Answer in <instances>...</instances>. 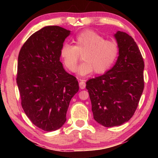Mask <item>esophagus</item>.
Returning a JSON list of instances; mask_svg holds the SVG:
<instances>
[{
  "instance_id": "1",
  "label": "esophagus",
  "mask_w": 158,
  "mask_h": 158,
  "mask_svg": "<svg viewBox=\"0 0 158 158\" xmlns=\"http://www.w3.org/2000/svg\"><path fill=\"white\" fill-rule=\"evenodd\" d=\"M79 88L81 89H84L85 88V83L83 80H80L79 81Z\"/></svg>"
}]
</instances>
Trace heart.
I'll return each mask as SVG.
<instances>
[{
    "label": "heart",
    "instance_id": "1",
    "mask_svg": "<svg viewBox=\"0 0 158 158\" xmlns=\"http://www.w3.org/2000/svg\"><path fill=\"white\" fill-rule=\"evenodd\" d=\"M73 46L64 44L60 56L64 65L74 72L81 55L83 63L77 69L79 75H86L94 72L102 74L107 71L118 56L119 47L116 42L105 40L104 37L90 30L81 32L73 40Z\"/></svg>",
    "mask_w": 158,
    "mask_h": 158
}]
</instances>
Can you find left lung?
Returning a JSON list of instances; mask_svg holds the SVG:
<instances>
[{
    "mask_svg": "<svg viewBox=\"0 0 158 158\" xmlns=\"http://www.w3.org/2000/svg\"><path fill=\"white\" fill-rule=\"evenodd\" d=\"M119 47L115 65L86 82L93 118L105 127L118 126L133 116L144 88V62L137 44L126 33L114 35Z\"/></svg>",
    "mask_w": 158,
    "mask_h": 158,
    "instance_id": "obj_1",
    "label": "left lung"
}]
</instances>
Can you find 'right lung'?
Segmentation results:
<instances>
[{
  "mask_svg": "<svg viewBox=\"0 0 158 158\" xmlns=\"http://www.w3.org/2000/svg\"><path fill=\"white\" fill-rule=\"evenodd\" d=\"M69 33L60 26H46L32 35L19 53L21 106L33 124L47 132L65 123L69 102L79 90L77 78L60 61V48Z\"/></svg>",
  "mask_w": 158,
  "mask_h": 158,
  "instance_id": "obj_1",
  "label": "right lung"
}]
</instances>
